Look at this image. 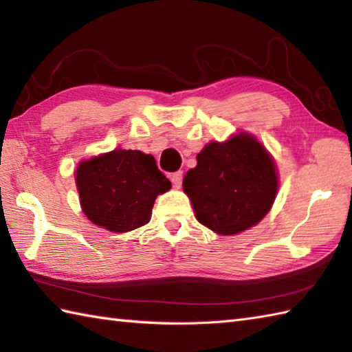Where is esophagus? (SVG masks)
Returning <instances> with one entry per match:
<instances>
[{
  "mask_svg": "<svg viewBox=\"0 0 352 352\" xmlns=\"http://www.w3.org/2000/svg\"><path fill=\"white\" fill-rule=\"evenodd\" d=\"M170 182L175 188H182V182H183V170H177L170 175Z\"/></svg>",
  "mask_w": 352,
  "mask_h": 352,
  "instance_id": "1",
  "label": "esophagus"
}]
</instances>
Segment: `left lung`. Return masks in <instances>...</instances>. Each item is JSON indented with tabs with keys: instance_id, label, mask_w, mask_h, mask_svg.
Masks as SVG:
<instances>
[{
	"instance_id": "left-lung-1",
	"label": "left lung",
	"mask_w": 352,
	"mask_h": 352,
	"mask_svg": "<svg viewBox=\"0 0 352 352\" xmlns=\"http://www.w3.org/2000/svg\"><path fill=\"white\" fill-rule=\"evenodd\" d=\"M197 160V168L184 177L183 190L199 223L218 234H237L271 210L278 189L275 164L250 134L212 142Z\"/></svg>"
}]
</instances>
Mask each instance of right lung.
Returning a JSON list of instances; mask_svg holds the SVG:
<instances>
[{
	"label": "right lung",
	"mask_w": 352,
	"mask_h": 352,
	"mask_svg": "<svg viewBox=\"0 0 352 352\" xmlns=\"http://www.w3.org/2000/svg\"><path fill=\"white\" fill-rule=\"evenodd\" d=\"M76 182L85 214L115 233L148 223L157 195L170 189L154 157L131 149H115L81 162Z\"/></svg>",
	"instance_id": "add662e5"
}]
</instances>
